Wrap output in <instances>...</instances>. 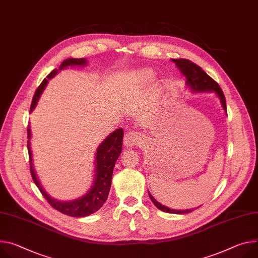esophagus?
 <instances>
[{"instance_id": "34e87169", "label": "esophagus", "mask_w": 258, "mask_h": 258, "mask_svg": "<svg viewBox=\"0 0 258 258\" xmlns=\"http://www.w3.org/2000/svg\"><path fill=\"white\" fill-rule=\"evenodd\" d=\"M143 141V137L142 135H140L136 132H128L125 134L124 139H123V142L124 145L126 147H132L138 144H141Z\"/></svg>"}]
</instances>
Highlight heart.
Segmentation results:
<instances>
[{
    "label": "heart",
    "mask_w": 258,
    "mask_h": 258,
    "mask_svg": "<svg viewBox=\"0 0 258 258\" xmlns=\"http://www.w3.org/2000/svg\"><path fill=\"white\" fill-rule=\"evenodd\" d=\"M153 78H154V73L149 69L140 70L136 76V80L140 85H146L150 83L153 80Z\"/></svg>",
    "instance_id": "1"
}]
</instances>
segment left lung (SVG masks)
<instances>
[{
	"label": "left lung",
	"instance_id": "left-lung-1",
	"mask_svg": "<svg viewBox=\"0 0 258 258\" xmlns=\"http://www.w3.org/2000/svg\"><path fill=\"white\" fill-rule=\"evenodd\" d=\"M176 66L179 68L182 74L186 78V85L189 86L194 91H214L220 99L221 105L224 110H226V101L223 95V91L218 85V83L211 78L204 70L192 62L189 59L186 58H179V59H172ZM149 197L152 203L155 205L156 208L163 211L167 213H174V214H186L191 212L192 210H173L166 206L159 204L149 192Z\"/></svg>",
	"mask_w": 258,
	"mask_h": 258
}]
</instances>
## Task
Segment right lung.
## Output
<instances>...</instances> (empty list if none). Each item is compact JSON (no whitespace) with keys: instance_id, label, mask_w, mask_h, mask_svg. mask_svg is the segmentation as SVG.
I'll return each instance as SVG.
<instances>
[{"instance_id":"1","label":"right lung","mask_w":258,"mask_h":258,"mask_svg":"<svg viewBox=\"0 0 258 258\" xmlns=\"http://www.w3.org/2000/svg\"><path fill=\"white\" fill-rule=\"evenodd\" d=\"M86 63L85 58H68L62 61L58 70H62L68 66H83ZM58 70H53V71L47 75L41 84L38 86L35 95L33 97V101L31 104L30 111L36 107L37 102L40 98L43 89L45 88L46 84L48 82V79L52 78L57 72ZM28 150L30 156V169L32 178L41 191L42 196L49 203V205L57 210L58 212L69 215L72 217H85L92 213L97 212V211L102 208L104 203L107 201L110 187H111V180H112V173L115 166L116 159L118 158L121 149H122V140H123V130L118 128L109 135L104 141L101 143L99 148L96 152V169H95V178H93L91 187L89 188L88 192L84 196L73 200V201H57L50 198L47 194L44 191L38 178L34 172L33 168V161H32V152L30 146V139H31V130L30 125L28 126Z\"/></svg>"}]
</instances>
